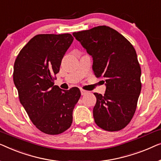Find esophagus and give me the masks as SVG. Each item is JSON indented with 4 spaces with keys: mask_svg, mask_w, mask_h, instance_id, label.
<instances>
[{
    "mask_svg": "<svg viewBox=\"0 0 161 161\" xmlns=\"http://www.w3.org/2000/svg\"><path fill=\"white\" fill-rule=\"evenodd\" d=\"M81 91V96H84V95H86L87 93V91H86V90H80Z\"/></svg>",
    "mask_w": 161,
    "mask_h": 161,
    "instance_id": "1",
    "label": "esophagus"
}]
</instances>
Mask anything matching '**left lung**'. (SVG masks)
<instances>
[{"mask_svg": "<svg viewBox=\"0 0 161 161\" xmlns=\"http://www.w3.org/2000/svg\"><path fill=\"white\" fill-rule=\"evenodd\" d=\"M92 58V70L103 79V96L95 92L93 117L97 125L117 131L130 123L142 89L141 68L133 45L123 35L107 26L73 33Z\"/></svg>", "mask_w": 161, "mask_h": 161, "instance_id": "left-lung-1", "label": "left lung"}]
</instances>
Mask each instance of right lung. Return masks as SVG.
I'll return each mask as SVG.
<instances>
[{
    "label": "right lung",
    "mask_w": 161,
    "mask_h": 161,
    "mask_svg": "<svg viewBox=\"0 0 161 161\" xmlns=\"http://www.w3.org/2000/svg\"><path fill=\"white\" fill-rule=\"evenodd\" d=\"M73 40L69 33L36 35L21 49L14 65L20 103L36 128L47 134H59L70 128L81 96L78 87L65 90L54 85L53 76Z\"/></svg>",
    "instance_id": "1"
}]
</instances>
